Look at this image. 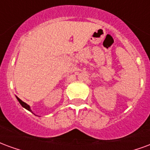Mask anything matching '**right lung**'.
Wrapping results in <instances>:
<instances>
[{"label": "right lung", "instance_id": "1", "mask_svg": "<svg viewBox=\"0 0 150 150\" xmlns=\"http://www.w3.org/2000/svg\"><path fill=\"white\" fill-rule=\"evenodd\" d=\"M16 97H17L18 102H19V103L21 104V106H22V107L25 108V109H27L28 111H30V112H32V110H31L30 106L29 104H26V103H25V102H23V101L21 100H20V99H19V98H18V96H16ZM33 113H34V112H33Z\"/></svg>", "mask_w": 150, "mask_h": 150}]
</instances>
